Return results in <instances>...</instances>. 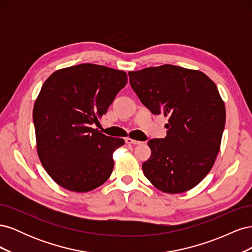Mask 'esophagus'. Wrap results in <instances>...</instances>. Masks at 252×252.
<instances>
[{"mask_svg":"<svg viewBox=\"0 0 252 252\" xmlns=\"http://www.w3.org/2000/svg\"><path fill=\"white\" fill-rule=\"evenodd\" d=\"M125 142L127 144H131V145H139V144H141L140 141H136V140H133V139H130V138H127L125 140Z\"/></svg>","mask_w":252,"mask_h":252,"instance_id":"obj_1","label":"esophagus"}]
</instances>
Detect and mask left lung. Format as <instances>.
<instances>
[{
	"instance_id": "8db88e82",
	"label": "left lung",
	"mask_w": 252,
	"mask_h": 252,
	"mask_svg": "<svg viewBox=\"0 0 252 252\" xmlns=\"http://www.w3.org/2000/svg\"><path fill=\"white\" fill-rule=\"evenodd\" d=\"M129 82L154 114L169 117L165 139L148 141L142 165L152 185L182 193L208 174L220 147L226 110L217 85L200 70L165 64L129 71Z\"/></svg>"
}]
</instances>
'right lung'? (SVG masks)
<instances>
[{"instance_id": "obj_1", "label": "right lung", "mask_w": 252, "mask_h": 252, "mask_svg": "<svg viewBox=\"0 0 252 252\" xmlns=\"http://www.w3.org/2000/svg\"><path fill=\"white\" fill-rule=\"evenodd\" d=\"M127 81L125 71L87 63L59 69L43 84L32 112L36 151L60 186L87 192L110 177L113 152L125 142L91 125L100 124Z\"/></svg>"}]
</instances>
